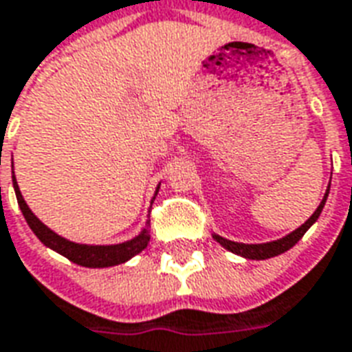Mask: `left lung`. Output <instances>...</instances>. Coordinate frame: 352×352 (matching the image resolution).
Masks as SVG:
<instances>
[{
  "instance_id": "obj_1",
  "label": "left lung",
  "mask_w": 352,
  "mask_h": 352,
  "mask_svg": "<svg viewBox=\"0 0 352 352\" xmlns=\"http://www.w3.org/2000/svg\"><path fill=\"white\" fill-rule=\"evenodd\" d=\"M327 197H329V190H327V194H324L322 201L319 203V207H317V210H315L314 214L309 216L308 220L302 223L300 228L295 229L293 233H289V235H285L283 239H278V241L263 242V244H244V242L228 241V239H223V236L220 235H214V239L220 242L226 250L233 252V254H236V256L246 257V259H257V261H259V259H269V257L280 256V254H283V252H287L289 248H293L296 242L300 241L302 236H304V233H306V231H308L315 222H317V218H319L322 207H324V203H327Z\"/></svg>"
}]
</instances>
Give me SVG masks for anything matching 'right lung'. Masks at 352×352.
Listing matches in <instances>:
<instances>
[{
    "label": "right lung",
    "instance_id": "right-lung-1",
    "mask_svg": "<svg viewBox=\"0 0 352 352\" xmlns=\"http://www.w3.org/2000/svg\"><path fill=\"white\" fill-rule=\"evenodd\" d=\"M12 186H14V192H16L18 205H20V210H22L25 222L31 228V231L38 236V241L43 242L44 246H48L57 254H61L67 259H70L76 265H82V267H89V269H104V267H116V265H121V263L129 261L132 257L140 254L142 250L147 248L149 244V220L145 223V228L138 236L130 239L126 242H121V244H108V246H93V244H78V242L67 241L61 235L54 233L50 228H46L37 216L31 212V209L28 207V203L23 201L22 192L18 188L16 177L12 175ZM158 192V188H156ZM155 199V197H153Z\"/></svg>",
    "mask_w": 352,
    "mask_h": 352
}]
</instances>
